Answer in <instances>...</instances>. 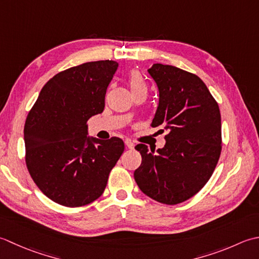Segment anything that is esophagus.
<instances>
[{"label": "esophagus", "mask_w": 259, "mask_h": 259, "mask_svg": "<svg viewBox=\"0 0 259 259\" xmlns=\"http://www.w3.org/2000/svg\"><path fill=\"white\" fill-rule=\"evenodd\" d=\"M125 145L130 150H133L134 149V143L132 141H130V140H125Z\"/></svg>", "instance_id": "esophagus-1"}]
</instances>
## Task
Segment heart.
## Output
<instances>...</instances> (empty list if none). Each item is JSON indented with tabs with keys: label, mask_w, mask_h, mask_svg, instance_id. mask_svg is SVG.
Returning <instances> with one entry per match:
<instances>
[{
	"label": "heart",
	"mask_w": 259,
	"mask_h": 259,
	"mask_svg": "<svg viewBox=\"0 0 259 259\" xmlns=\"http://www.w3.org/2000/svg\"><path fill=\"white\" fill-rule=\"evenodd\" d=\"M128 83L132 92L140 91V89H146V85L143 77H142L141 73L137 71H133L131 73L128 78Z\"/></svg>",
	"instance_id": "heart-1"
}]
</instances>
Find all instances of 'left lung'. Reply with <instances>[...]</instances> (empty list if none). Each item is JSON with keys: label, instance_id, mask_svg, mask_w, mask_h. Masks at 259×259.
<instances>
[{"label": "left lung", "instance_id": "1", "mask_svg": "<svg viewBox=\"0 0 259 259\" xmlns=\"http://www.w3.org/2000/svg\"><path fill=\"white\" fill-rule=\"evenodd\" d=\"M147 72L159 89L152 127H163L165 145L135 150L142 163L134 172L141 191L155 201L178 204L193 197L212 176L221 152V116L217 102L198 76L154 63Z\"/></svg>", "mask_w": 259, "mask_h": 259}]
</instances>
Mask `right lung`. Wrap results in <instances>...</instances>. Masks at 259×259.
<instances>
[{
  "label": "right lung",
  "instance_id": "1",
  "mask_svg": "<svg viewBox=\"0 0 259 259\" xmlns=\"http://www.w3.org/2000/svg\"><path fill=\"white\" fill-rule=\"evenodd\" d=\"M113 60L86 62L57 73L41 89L24 125L25 162L44 194L65 207L102 196L124 152L119 137L88 136L87 120L103 113Z\"/></svg>",
  "mask_w": 259,
  "mask_h": 259
}]
</instances>
